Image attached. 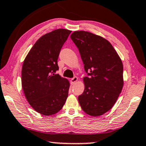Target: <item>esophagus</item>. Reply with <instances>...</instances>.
<instances>
[{
  "label": "esophagus",
  "mask_w": 146,
  "mask_h": 146,
  "mask_svg": "<svg viewBox=\"0 0 146 146\" xmlns=\"http://www.w3.org/2000/svg\"><path fill=\"white\" fill-rule=\"evenodd\" d=\"M78 80V78H77V77H73V78H72L71 79V81H70V82H71V84H72V85H73L75 84V82H77V81Z\"/></svg>",
  "instance_id": "1"
}]
</instances>
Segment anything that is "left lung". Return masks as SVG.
<instances>
[{"instance_id":"left-lung-1","label":"left lung","mask_w":146,"mask_h":146,"mask_svg":"<svg viewBox=\"0 0 146 146\" xmlns=\"http://www.w3.org/2000/svg\"><path fill=\"white\" fill-rule=\"evenodd\" d=\"M71 38L88 73V77H84V92L78 96L79 104L90 116L102 115L111 109L122 91V60L112 44L102 37L75 31Z\"/></svg>"}]
</instances>
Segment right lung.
I'll return each instance as SVG.
<instances>
[{
  "instance_id": "1",
  "label": "right lung",
  "mask_w": 146,
  "mask_h": 146,
  "mask_svg": "<svg viewBox=\"0 0 146 146\" xmlns=\"http://www.w3.org/2000/svg\"><path fill=\"white\" fill-rule=\"evenodd\" d=\"M71 31L55 29L37 40L24 60L21 84L27 102L36 112L54 114L64 106L70 84L56 71L58 55Z\"/></svg>"
}]
</instances>
